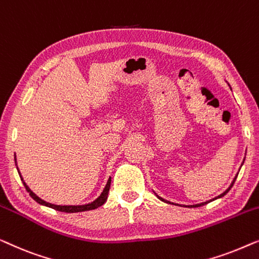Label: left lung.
<instances>
[{"label": "left lung", "instance_id": "1", "mask_svg": "<svg viewBox=\"0 0 259 259\" xmlns=\"http://www.w3.org/2000/svg\"><path fill=\"white\" fill-rule=\"evenodd\" d=\"M236 178H237V176H236V177H235V180H234V181H232V183H231V185H230V187H229V189H228V190H225V191L223 192V194H222V195H220V196H218V197H216V198H214V199H217V198H221V197H223V196H224V195H227V194H228V192H229V190H230V189L232 188V185H234V183H235V181H236ZM157 197H158L159 199H161V201H163V202H166V201H165V199H163V198H161V197H159V196H157ZM167 203H169V202H167ZM206 203H209V202H204V203H201V204H196V205H190V206H195V207H197V206H202V205H204V204H206Z\"/></svg>", "mask_w": 259, "mask_h": 259}]
</instances>
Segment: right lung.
I'll use <instances>...</instances> for the list:
<instances>
[{
	"instance_id": "right-lung-1",
	"label": "right lung",
	"mask_w": 259,
	"mask_h": 259,
	"mask_svg": "<svg viewBox=\"0 0 259 259\" xmlns=\"http://www.w3.org/2000/svg\"><path fill=\"white\" fill-rule=\"evenodd\" d=\"M20 174V172H19ZM21 177L22 182H23L24 184V188L25 190H27L29 192V195L31 196L32 199H35L36 202L42 204V205H46V206H49V207H53V209H55L57 211H62V212H81V211H88V210H94V209H97L98 206L103 205V204L105 203V201H107L108 198V194H109V189H110V183H111V178H109L108 180V183L107 185H105L104 190L103 192H102L100 197H98L97 199H95L94 202L89 203V204H85V205H55V204H52V203H48V202H45L43 199L38 198L37 196H36L34 192H32L30 189L28 188V185L24 183L23 178Z\"/></svg>"
}]
</instances>
